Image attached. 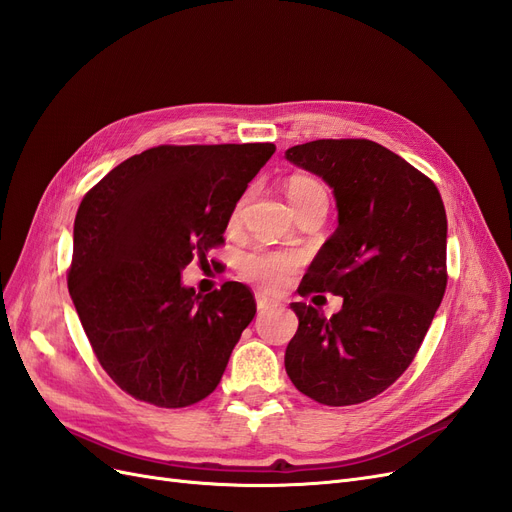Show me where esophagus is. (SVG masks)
Segmentation results:
<instances>
[{
  "mask_svg": "<svg viewBox=\"0 0 512 512\" xmlns=\"http://www.w3.org/2000/svg\"><path fill=\"white\" fill-rule=\"evenodd\" d=\"M256 305H258V309L262 312V309H269V307H273V305H275V301H273V299H269L265 292H256Z\"/></svg>",
  "mask_w": 512,
  "mask_h": 512,
  "instance_id": "1",
  "label": "esophagus"
}]
</instances>
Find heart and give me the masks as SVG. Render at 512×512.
<instances>
[{"mask_svg":"<svg viewBox=\"0 0 512 512\" xmlns=\"http://www.w3.org/2000/svg\"><path fill=\"white\" fill-rule=\"evenodd\" d=\"M316 188H322L320 183H316L314 179L307 177H294L290 179L286 194L290 198V203L299 200L301 196H305L307 192H312ZM239 218V207L232 211V222H237ZM297 265V260L288 254H277V252H252L245 254L241 258V273L247 277L250 282H256L265 288H277L282 286V282L286 280V275Z\"/></svg>","mask_w":512,"mask_h":512,"instance_id":"heart-1","label":"heart"}]
</instances>
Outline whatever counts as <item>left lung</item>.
Instances as JSON below:
<instances>
[{"label":"left lung","instance_id":"8db88e82","mask_svg":"<svg viewBox=\"0 0 512 512\" xmlns=\"http://www.w3.org/2000/svg\"><path fill=\"white\" fill-rule=\"evenodd\" d=\"M286 160L333 190L337 228L299 292H331V318L290 303L299 329L286 374L324 406L380 395L421 348L446 290V211L431 179L365 138H322L286 149Z\"/></svg>","mask_w":512,"mask_h":512}]
</instances>
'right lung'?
Masks as SVG:
<instances>
[{
  "instance_id": "right-lung-1",
  "label": "right lung",
  "mask_w": 512,
  "mask_h": 512,
  "mask_svg": "<svg viewBox=\"0 0 512 512\" xmlns=\"http://www.w3.org/2000/svg\"><path fill=\"white\" fill-rule=\"evenodd\" d=\"M273 143L162 145L115 166L76 211L68 290L100 365L128 395L185 408L220 384L256 314L245 284L196 294L192 258L224 241Z\"/></svg>"
}]
</instances>
